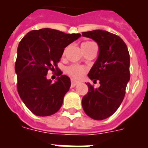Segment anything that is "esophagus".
<instances>
[{
	"instance_id": "1",
	"label": "esophagus",
	"mask_w": 148,
	"mask_h": 148,
	"mask_svg": "<svg viewBox=\"0 0 148 148\" xmlns=\"http://www.w3.org/2000/svg\"><path fill=\"white\" fill-rule=\"evenodd\" d=\"M77 84H78V82H75V81H74V80H73V79H72V80H71V87H75Z\"/></svg>"
}]
</instances>
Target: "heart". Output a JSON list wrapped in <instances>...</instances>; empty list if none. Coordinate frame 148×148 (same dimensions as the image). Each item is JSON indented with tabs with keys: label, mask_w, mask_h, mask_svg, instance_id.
I'll list each match as a JSON object with an SVG mask.
<instances>
[{
	"label": "heart",
	"mask_w": 148,
	"mask_h": 148,
	"mask_svg": "<svg viewBox=\"0 0 148 148\" xmlns=\"http://www.w3.org/2000/svg\"><path fill=\"white\" fill-rule=\"evenodd\" d=\"M96 46L92 41H85L82 44V51H84L85 49ZM87 71V68L84 66H81L78 64H72L66 68V72L68 75L72 77L74 79H79L83 76V75Z\"/></svg>",
	"instance_id": "b5f03b06"
}]
</instances>
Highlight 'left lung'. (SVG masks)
<instances>
[{"label":"left lung","instance_id":"obj_1","mask_svg":"<svg viewBox=\"0 0 148 148\" xmlns=\"http://www.w3.org/2000/svg\"><path fill=\"white\" fill-rule=\"evenodd\" d=\"M82 36L94 40L99 46V56L88 73L95 88L87 83L89 91L82 99L86 114L95 120L108 118L117 110L125 95L130 81V55L124 40L104 30L82 32Z\"/></svg>","mask_w":148,"mask_h":148}]
</instances>
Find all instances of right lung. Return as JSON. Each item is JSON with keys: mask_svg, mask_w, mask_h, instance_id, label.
Wrapping results in <instances>:
<instances>
[{"mask_svg": "<svg viewBox=\"0 0 148 148\" xmlns=\"http://www.w3.org/2000/svg\"><path fill=\"white\" fill-rule=\"evenodd\" d=\"M81 37V34L44 28L29 32L18 47L15 65L18 92L33 114L48 116L58 112L70 89V78L59 72L55 83L47 78L49 70L60 61L64 48ZM57 70V68H56Z\"/></svg>", "mask_w": 148, "mask_h": 148, "instance_id": "obj_1", "label": "right lung"}]
</instances>
